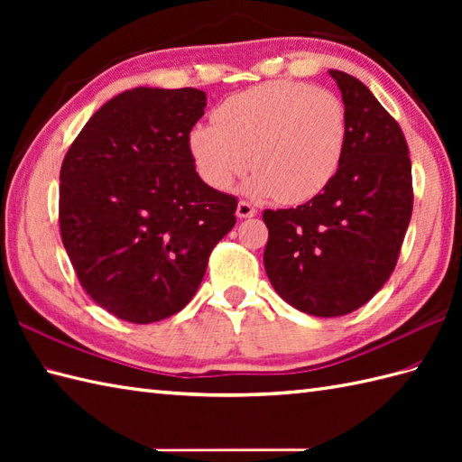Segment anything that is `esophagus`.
I'll use <instances>...</instances> for the list:
<instances>
[{"label": "esophagus", "mask_w": 462, "mask_h": 462, "mask_svg": "<svg viewBox=\"0 0 462 462\" xmlns=\"http://www.w3.org/2000/svg\"><path fill=\"white\" fill-rule=\"evenodd\" d=\"M236 216L238 218H252V216H256V208L246 200H240L238 202V208H236Z\"/></svg>", "instance_id": "1"}]
</instances>
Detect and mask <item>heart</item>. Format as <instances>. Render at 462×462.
I'll return each instance as SVG.
<instances>
[{
	"label": "heart",
	"mask_w": 462,
	"mask_h": 462,
	"mask_svg": "<svg viewBox=\"0 0 462 462\" xmlns=\"http://www.w3.org/2000/svg\"><path fill=\"white\" fill-rule=\"evenodd\" d=\"M347 136L337 95L308 83L272 81L226 99L214 125L190 131V154L202 180L226 190L248 169L250 190L283 204L318 196L336 176ZM249 161H245V156Z\"/></svg>",
	"instance_id": "1"
}]
</instances>
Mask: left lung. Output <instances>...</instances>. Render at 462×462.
Wrapping results in <instances>:
<instances>
[{
  "mask_svg": "<svg viewBox=\"0 0 462 462\" xmlns=\"http://www.w3.org/2000/svg\"><path fill=\"white\" fill-rule=\"evenodd\" d=\"M346 105L339 169L296 208L263 210V266L290 306L318 318L356 311L397 266L413 212V176L399 123L356 77L329 71Z\"/></svg>",
  "mask_w": 462,
  "mask_h": 462,
  "instance_id": "1",
  "label": "left lung"
}]
</instances>
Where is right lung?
Masks as SVG:
<instances>
[{"instance_id":"right-lung-1","label":"right lung","mask_w":462,"mask_h":462,"mask_svg":"<svg viewBox=\"0 0 462 462\" xmlns=\"http://www.w3.org/2000/svg\"><path fill=\"white\" fill-rule=\"evenodd\" d=\"M206 109L192 87L113 97L69 146L59 230L87 296L115 318L174 316L199 290L238 199L196 172L190 131Z\"/></svg>"}]
</instances>
